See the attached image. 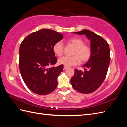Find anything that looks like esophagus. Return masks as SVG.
Here are the masks:
<instances>
[{
  "instance_id": "34e87169",
  "label": "esophagus",
  "mask_w": 127,
  "mask_h": 127,
  "mask_svg": "<svg viewBox=\"0 0 127 127\" xmlns=\"http://www.w3.org/2000/svg\"><path fill=\"white\" fill-rule=\"evenodd\" d=\"M67 68H68V67H67V66H64V68H63L64 70H66Z\"/></svg>"
}]
</instances>
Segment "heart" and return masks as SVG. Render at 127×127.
Wrapping results in <instances>:
<instances>
[{
    "label": "heart",
    "mask_w": 127,
    "mask_h": 127,
    "mask_svg": "<svg viewBox=\"0 0 127 127\" xmlns=\"http://www.w3.org/2000/svg\"><path fill=\"white\" fill-rule=\"evenodd\" d=\"M68 42L75 46L72 56H64L58 59V63L65 66L77 65L80 63L87 62L90 58L91 49L85 44L84 40L79 37H72L68 40ZM64 44L61 41L56 42L53 46V51L57 56H61L64 51Z\"/></svg>",
    "instance_id": "obj_1"
}]
</instances>
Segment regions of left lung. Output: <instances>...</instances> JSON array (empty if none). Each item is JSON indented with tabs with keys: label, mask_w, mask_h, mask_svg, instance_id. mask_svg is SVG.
I'll return each instance as SVG.
<instances>
[{
	"label": "left lung",
	"mask_w": 127,
	"mask_h": 127,
	"mask_svg": "<svg viewBox=\"0 0 127 127\" xmlns=\"http://www.w3.org/2000/svg\"><path fill=\"white\" fill-rule=\"evenodd\" d=\"M74 33L85 35L90 40L91 55L82 66L84 71L75 69L71 83L72 87L79 92L90 93L96 90L106 77L110 62L109 45L101 36L87 29Z\"/></svg>",
	"instance_id": "left-lung-1"
}]
</instances>
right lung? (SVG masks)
<instances>
[{"label": "right lung", "mask_w": 127, "mask_h": 127, "mask_svg": "<svg viewBox=\"0 0 127 127\" xmlns=\"http://www.w3.org/2000/svg\"><path fill=\"white\" fill-rule=\"evenodd\" d=\"M63 35L49 29H42L26 37L20 46L19 68L26 86L34 93L46 95L55 90L63 65L57 63L53 46Z\"/></svg>", "instance_id": "obj_1"}]
</instances>
